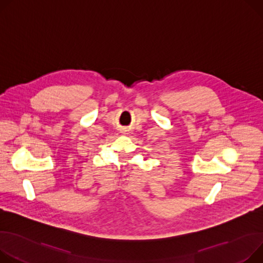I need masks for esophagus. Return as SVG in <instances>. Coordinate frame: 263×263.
Here are the masks:
<instances>
[{
    "label": "esophagus",
    "mask_w": 263,
    "mask_h": 263,
    "mask_svg": "<svg viewBox=\"0 0 263 263\" xmlns=\"http://www.w3.org/2000/svg\"><path fill=\"white\" fill-rule=\"evenodd\" d=\"M128 130H127V128H123V133H125L126 134V132H127Z\"/></svg>",
    "instance_id": "obj_1"
}]
</instances>
